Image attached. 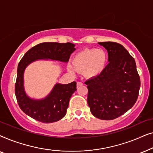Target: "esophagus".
<instances>
[{"instance_id": "1", "label": "esophagus", "mask_w": 153, "mask_h": 153, "mask_svg": "<svg viewBox=\"0 0 153 153\" xmlns=\"http://www.w3.org/2000/svg\"><path fill=\"white\" fill-rule=\"evenodd\" d=\"M83 83L82 82H77L76 83V85L77 87H79V86H81V85H83Z\"/></svg>"}]
</instances>
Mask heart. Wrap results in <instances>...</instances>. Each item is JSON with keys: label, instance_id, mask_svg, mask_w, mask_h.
Wrapping results in <instances>:
<instances>
[{"label": "heart", "instance_id": "b5f03b06", "mask_svg": "<svg viewBox=\"0 0 153 153\" xmlns=\"http://www.w3.org/2000/svg\"><path fill=\"white\" fill-rule=\"evenodd\" d=\"M108 56L106 51L102 49H84L76 54L72 58L71 65L68 66L70 72H84L88 78H95L100 76L106 68Z\"/></svg>", "mask_w": 153, "mask_h": 153}]
</instances>
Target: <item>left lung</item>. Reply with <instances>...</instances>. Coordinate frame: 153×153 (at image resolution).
Segmentation results:
<instances>
[{
    "label": "left lung",
    "instance_id": "8db88e82",
    "mask_svg": "<svg viewBox=\"0 0 153 153\" xmlns=\"http://www.w3.org/2000/svg\"><path fill=\"white\" fill-rule=\"evenodd\" d=\"M98 44L107 50L109 62L102 74L85 82L87 101L94 116L111 120L134 106L141 82L135 60L123 45L113 42Z\"/></svg>",
    "mask_w": 153,
    "mask_h": 153
}]
</instances>
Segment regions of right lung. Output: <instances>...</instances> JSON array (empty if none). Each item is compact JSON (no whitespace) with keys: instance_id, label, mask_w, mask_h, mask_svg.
Listing matches in <instances>:
<instances>
[{"instance_id":"1","label":"right lung","mask_w":153,"mask_h":153,"mask_svg":"<svg viewBox=\"0 0 153 153\" xmlns=\"http://www.w3.org/2000/svg\"><path fill=\"white\" fill-rule=\"evenodd\" d=\"M74 47L70 42H43L31 48L23 56L18 65L15 95L20 108L26 115L45 123L56 122L65 116L71 96L76 91V83H56L45 98L34 100L25 92L24 73L26 67L35 60L51 59L68 62L71 53L76 49Z\"/></svg>"}]
</instances>
